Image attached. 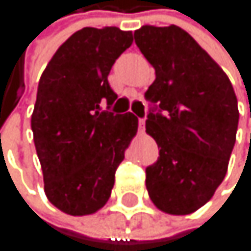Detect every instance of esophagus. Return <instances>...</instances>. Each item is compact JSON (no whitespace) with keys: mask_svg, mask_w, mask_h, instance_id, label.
<instances>
[{"mask_svg":"<svg viewBox=\"0 0 251 251\" xmlns=\"http://www.w3.org/2000/svg\"><path fill=\"white\" fill-rule=\"evenodd\" d=\"M144 123H146V119H138V125H140V131H144Z\"/></svg>","mask_w":251,"mask_h":251,"instance_id":"obj_1","label":"esophagus"}]
</instances>
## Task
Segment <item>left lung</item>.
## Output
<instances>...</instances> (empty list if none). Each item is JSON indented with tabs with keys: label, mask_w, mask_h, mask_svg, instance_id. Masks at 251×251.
Masks as SVG:
<instances>
[{
	"label": "left lung",
	"mask_w": 251,
	"mask_h": 251,
	"mask_svg": "<svg viewBox=\"0 0 251 251\" xmlns=\"http://www.w3.org/2000/svg\"><path fill=\"white\" fill-rule=\"evenodd\" d=\"M155 81L146 132L159 156L146 169L153 205L187 215L211 200L223 182L238 129V100L223 69L185 30L144 25L134 33Z\"/></svg>",
	"instance_id": "8db88e82"
}]
</instances>
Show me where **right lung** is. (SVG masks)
<instances>
[{
	"label": "right lung",
	"mask_w": 251,
	"mask_h": 251,
	"mask_svg": "<svg viewBox=\"0 0 251 251\" xmlns=\"http://www.w3.org/2000/svg\"><path fill=\"white\" fill-rule=\"evenodd\" d=\"M132 40L116 26H85L58 48L40 76L31 129L45 194L64 214L89 215L107 203L137 134L132 113L108 111L117 99L108 74Z\"/></svg>",
	"instance_id": "1"
}]
</instances>
